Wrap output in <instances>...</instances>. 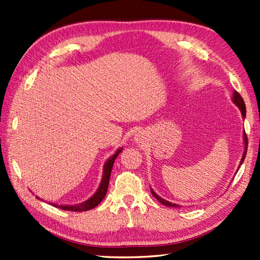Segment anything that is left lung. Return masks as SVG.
Listing matches in <instances>:
<instances>
[{"label": "left lung", "mask_w": 260, "mask_h": 260, "mask_svg": "<svg viewBox=\"0 0 260 260\" xmlns=\"http://www.w3.org/2000/svg\"><path fill=\"white\" fill-rule=\"evenodd\" d=\"M233 102L237 105V106L239 107V109L241 110L242 117L245 118V117H246V105H245L244 99H242V97L240 96V93H239V92H237V91H235V92H234ZM244 142H245V152H244V154H242V158H241V161H240V164H242V162H244V159H245V157H246V153H247L248 139H247V135H246V133H244ZM151 192H152V194L154 196V198L157 199V200H158L159 202H161L162 204H164V206H167V207H174V208H176V207H180V206H178V204H175V203H171V202H169V201H167V200H164V199H162L161 197L157 196L156 193L154 192L153 190H151Z\"/></svg>", "instance_id": "8db88e82"}]
</instances>
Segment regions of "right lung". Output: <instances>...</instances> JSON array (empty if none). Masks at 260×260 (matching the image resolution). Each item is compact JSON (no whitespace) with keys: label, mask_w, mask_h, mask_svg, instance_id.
Wrapping results in <instances>:
<instances>
[{"label":"right lung","mask_w":260,"mask_h":260,"mask_svg":"<svg viewBox=\"0 0 260 260\" xmlns=\"http://www.w3.org/2000/svg\"><path fill=\"white\" fill-rule=\"evenodd\" d=\"M123 148H118L116 153L112 157L108 158V161L105 163L104 165V173H103V179L101 182V185H99L98 190L96 191L95 194H93L90 199H88L87 201L79 203V204H75V206H58L56 203H50L52 204L53 207L56 208H60L62 210H68V211H87V210L93 209L95 207H97L99 203L103 201V199L106 196V192L108 189V184H109V179H110V173H112V169L116 157L118 156V154L121 152ZM38 199H40L39 197H37Z\"/></svg>","instance_id":"obj_1"}]
</instances>
